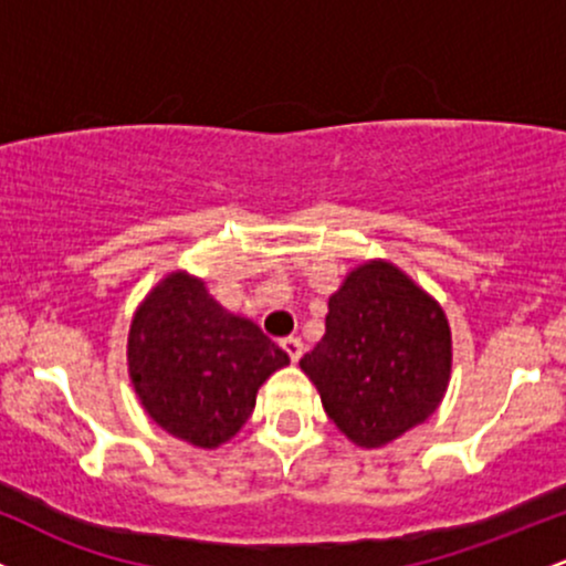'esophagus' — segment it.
<instances>
[{"label":"esophagus","instance_id":"esophagus-1","mask_svg":"<svg viewBox=\"0 0 566 566\" xmlns=\"http://www.w3.org/2000/svg\"><path fill=\"white\" fill-rule=\"evenodd\" d=\"M282 348L287 350V356L292 361H297L303 356V340H301V337H284Z\"/></svg>","mask_w":566,"mask_h":566}]
</instances>
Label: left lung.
<instances>
[{
    "label": "left lung",
    "instance_id": "obj_1",
    "mask_svg": "<svg viewBox=\"0 0 566 566\" xmlns=\"http://www.w3.org/2000/svg\"><path fill=\"white\" fill-rule=\"evenodd\" d=\"M301 369L329 420L373 450L437 412L452 369L450 324L394 263H361L329 297L327 329Z\"/></svg>",
    "mask_w": 566,
    "mask_h": 566
}]
</instances>
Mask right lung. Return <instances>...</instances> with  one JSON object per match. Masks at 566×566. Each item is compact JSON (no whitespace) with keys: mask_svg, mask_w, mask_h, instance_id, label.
Masks as SVG:
<instances>
[{"mask_svg":"<svg viewBox=\"0 0 566 566\" xmlns=\"http://www.w3.org/2000/svg\"><path fill=\"white\" fill-rule=\"evenodd\" d=\"M127 365L154 423L216 450L247 423L258 388L290 356L258 324L229 314L201 279L175 271L135 311Z\"/></svg>","mask_w":566,"mask_h":566,"instance_id":"add662e5","label":"right lung"}]
</instances>
